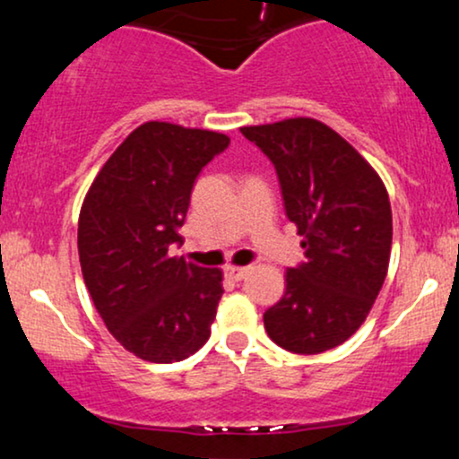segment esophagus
I'll return each instance as SVG.
<instances>
[{
  "instance_id": "1",
  "label": "esophagus",
  "mask_w": 459,
  "mask_h": 459,
  "mask_svg": "<svg viewBox=\"0 0 459 459\" xmlns=\"http://www.w3.org/2000/svg\"><path fill=\"white\" fill-rule=\"evenodd\" d=\"M224 272L230 281H244L247 276V267H239V265H226Z\"/></svg>"
}]
</instances>
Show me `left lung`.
<instances>
[{"instance_id":"1","label":"left lung","mask_w":459,"mask_h":459,"mask_svg":"<svg viewBox=\"0 0 459 459\" xmlns=\"http://www.w3.org/2000/svg\"><path fill=\"white\" fill-rule=\"evenodd\" d=\"M270 157L284 212L307 263L289 267L281 302L265 310L270 339L293 354L345 343L367 319L388 272L393 213L380 175L334 129L315 118L241 127Z\"/></svg>"}]
</instances>
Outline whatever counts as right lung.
Returning a JSON list of instances; mask_svg holds the SVG:
<instances>
[{"label": "right lung", "instance_id": "add662e5", "mask_svg": "<svg viewBox=\"0 0 459 459\" xmlns=\"http://www.w3.org/2000/svg\"><path fill=\"white\" fill-rule=\"evenodd\" d=\"M229 144L218 131L151 120L112 152L83 198V282L114 339L142 360L178 362L212 334L222 270L168 247L183 244L178 229L200 170Z\"/></svg>", "mask_w": 459, "mask_h": 459}]
</instances>
